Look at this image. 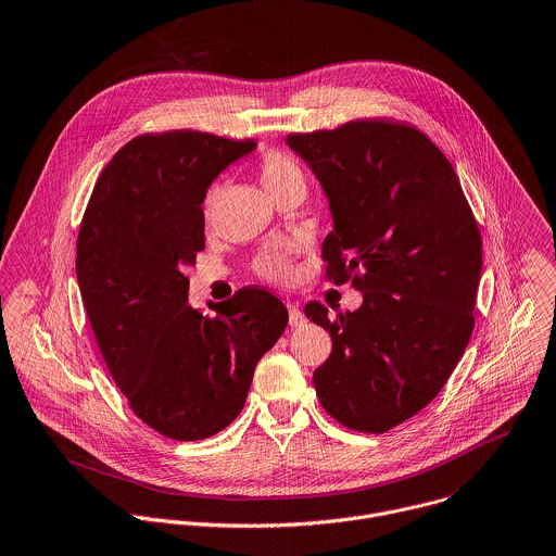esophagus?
<instances>
[{"label": "esophagus", "mask_w": 556, "mask_h": 556, "mask_svg": "<svg viewBox=\"0 0 556 556\" xmlns=\"http://www.w3.org/2000/svg\"><path fill=\"white\" fill-rule=\"evenodd\" d=\"M287 308H289V324L293 328H300L306 324V315L302 313V308L298 304H287Z\"/></svg>", "instance_id": "esophagus-1"}]
</instances>
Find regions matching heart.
I'll return each instance as SVG.
<instances>
[{
    "mask_svg": "<svg viewBox=\"0 0 556 556\" xmlns=\"http://www.w3.org/2000/svg\"><path fill=\"white\" fill-rule=\"evenodd\" d=\"M258 175H261V181L263 187L269 191V193H276L278 189H282L289 184H304V173L300 168V164L282 153V151H265L258 160ZM217 195H219V187L213 186L206 195H204V213L208 215L213 204L217 202ZM254 267L256 271L267 278V280H274V282H285L291 278L293 274V265H291V250L289 245H271V248H265L256 261H254Z\"/></svg>",
    "mask_w": 556,
    "mask_h": 556,
    "instance_id": "1",
    "label": "heart"
}]
</instances>
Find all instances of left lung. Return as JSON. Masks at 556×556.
I'll return each mask as SVG.
<instances>
[{
  "label": "left lung",
  "instance_id": "left-lung-1",
  "mask_svg": "<svg viewBox=\"0 0 556 556\" xmlns=\"http://www.w3.org/2000/svg\"><path fill=\"white\" fill-rule=\"evenodd\" d=\"M287 144L330 202L326 276L363 291V306L337 319L319 302L304 308L332 337L313 372L317 396L341 425L383 433L420 412L464 356L483 267L479 226L451 162L409 125L354 121Z\"/></svg>",
  "mask_w": 556,
  "mask_h": 556
}]
</instances>
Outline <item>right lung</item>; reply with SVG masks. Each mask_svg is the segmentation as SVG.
<instances>
[{
  "label": "right lung",
  "instance_id": "right-lung-1",
  "mask_svg": "<svg viewBox=\"0 0 556 556\" xmlns=\"http://www.w3.org/2000/svg\"><path fill=\"white\" fill-rule=\"evenodd\" d=\"M254 149L189 129L138 136L105 166L81 219L75 269L101 356L131 409L173 440L228 427L289 324L258 287L208 302L213 317L187 304L206 189Z\"/></svg>",
  "mask_w": 556,
  "mask_h": 556
}]
</instances>
